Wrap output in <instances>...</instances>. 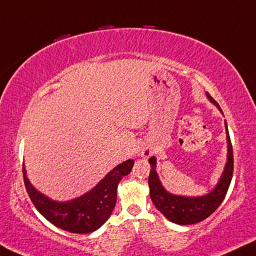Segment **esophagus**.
I'll list each match as a JSON object with an SVG mask.
<instances>
[{"label":"esophagus","instance_id":"1","mask_svg":"<svg viewBox=\"0 0 256 256\" xmlns=\"http://www.w3.org/2000/svg\"><path fill=\"white\" fill-rule=\"evenodd\" d=\"M152 154H153V150H150V148H144V150H141V156H144V158L150 156Z\"/></svg>","mask_w":256,"mask_h":256}]
</instances>
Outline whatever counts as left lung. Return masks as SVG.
Masks as SVG:
<instances>
[{"label":"left lung","mask_w":256,"mask_h":256,"mask_svg":"<svg viewBox=\"0 0 256 256\" xmlns=\"http://www.w3.org/2000/svg\"><path fill=\"white\" fill-rule=\"evenodd\" d=\"M206 96L210 102L215 104L217 108L220 110L216 100L209 94H206ZM226 142H228V160H226L224 171L220 176V182H217L215 188L205 196H200V197H184V196H176L167 192L164 188L162 182H160V179L156 171V158H150V178H148V185H150V200L156 205V209L168 220L182 226L194 224V223L202 222V220L208 218L224 200L232 178V171H234L232 146V141H230L228 127H226Z\"/></svg>","instance_id":"8db88e82"}]
</instances>
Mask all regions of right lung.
<instances>
[{"label":"right lung","instance_id":"add662e5","mask_svg":"<svg viewBox=\"0 0 256 256\" xmlns=\"http://www.w3.org/2000/svg\"><path fill=\"white\" fill-rule=\"evenodd\" d=\"M134 160L129 159L110 171L92 190L76 200L56 202L33 188L22 167L27 194L34 206L53 226L74 234H89L97 230L112 215L118 197V185L133 168Z\"/></svg>","mask_w":256,"mask_h":256}]
</instances>
